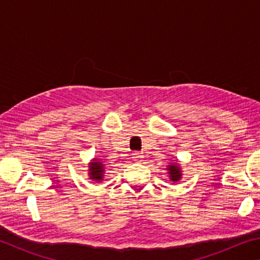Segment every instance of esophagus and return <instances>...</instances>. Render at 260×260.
<instances>
[{
    "label": "esophagus",
    "instance_id": "34e87169",
    "mask_svg": "<svg viewBox=\"0 0 260 260\" xmlns=\"http://www.w3.org/2000/svg\"><path fill=\"white\" fill-rule=\"evenodd\" d=\"M132 158H133L135 161H141V160H142V158H143V155H142V152L134 151L133 153H132Z\"/></svg>",
    "mask_w": 260,
    "mask_h": 260
}]
</instances>
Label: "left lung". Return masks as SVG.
<instances>
[{"mask_svg": "<svg viewBox=\"0 0 260 260\" xmlns=\"http://www.w3.org/2000/svg\"><path fill=\"white\" fill-rule=\"evenodd\" d=\"M170 171V178L172 181H178V180H180V178H181V172H180V167L177 165V164H172L169 166V169H167Z\"/></svg>", "mask_w": 260, "mask_h": 260, "instance_id": "obj_1", "label": "left lung"}]
</instances>
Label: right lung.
Masks as SVG:
<instances>
[{"label": "right lung", "mask_w": 260, "mask_h": 260, "mask_svg": "<svg viewBox=\"0 0 260 260\" xmlns=\"http://www.w3.org/2000/svg\"><path fill=\"white\" fill-rule=\"evenodd\" d=\"M89 166H90V169H89V171H90V173H89L90 179L98 180V181H100V180H102L103 172H104L103 165L101 164V162L96 161V159H95V161L91 162Z\"/></svg>", "instance_id": "add662e5"}]
</instances>
